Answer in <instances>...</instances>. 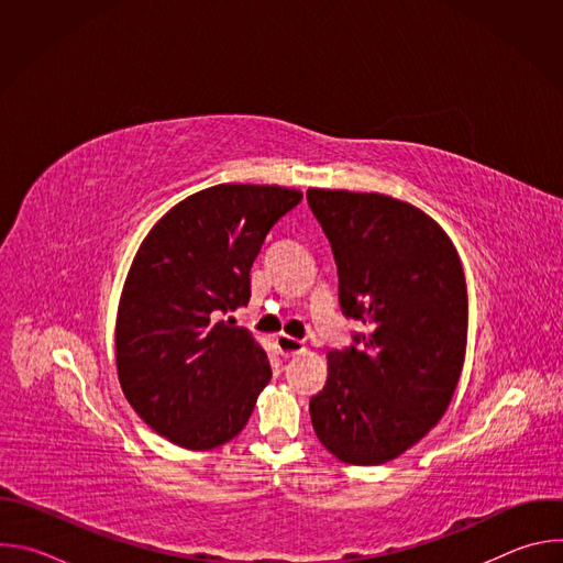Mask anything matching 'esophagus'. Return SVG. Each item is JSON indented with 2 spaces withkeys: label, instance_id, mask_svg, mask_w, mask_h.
<instances>
[{
  "label": "esophagus",
  "instance_id": "esophagus-1",
  "mask_svg": "<svg viewBox=\"0 0 563 563\" xmlns=\"http://www.w3.org/2000/svg\"><path fill=\"white\" fill-rule=\"evenodd\" d=\"M276 345H278V352H280V356H285V358H289V356H296V354L305 352V345H302V341H298V339H291V336H287V334H280V336H276Z\"/></svg>",
  "mask_w": 563,
  "mask_h": 563
}]
</instances>
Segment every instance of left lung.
<instances>
[{"instance_id":"left-lung-1","label":"left lung","mask_w":563,"mask_h":563,"mask_svg":"<svg viewBox=\"0 0 563 563\" xmlns=\"http://www.w3.org/2000/svg\"><path fill=\"white\" fill-rule=\"evenodd\" d=\"M307 202L334 252L341 309L367 328L328 354L311 426L336 459L378 465L450 406L467 339L463 269L445 231L404 200L309 189Z\"/></svg>"}]
</instances>
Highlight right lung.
I'll use <instances>...</instances> for the list:
<instances>
[{"mask_svg": "<svg viewBox=\"0 0 563 563\" xmlns=\"http://www.w3.org/2000/svg\"><path fill=\"white\" fill-rule=\"evenodd\" d=\"M302 194L216 185L165 213L142 240L115 323L122 391L140 419L187 450L231 441L272 378L252 332L220 316L250 302L269 229Z\"/></svg>", "mask_w": 563, "mask_h": 563, "instance_id": "obj_1", "label": "right lung"}]
</instances>
